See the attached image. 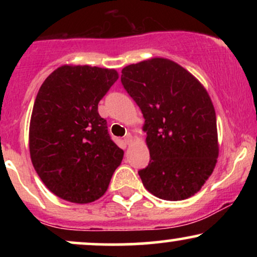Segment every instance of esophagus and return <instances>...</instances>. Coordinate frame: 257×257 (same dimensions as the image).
I'll list each match as a JSON object with an SVG mask.
<instances>
[{"instance_id": "1", "label": "esophagus", "mask_w": 257, "mask_h": 257, "mask_svg": "<svg viewBox=\"0 0 257 257\" xmlns=\"http://www.w3.org/2000/svg\"><path fill=\"white\" fill-rule=\"evenodd\" d=\"M123 141H124L126 145H131V143H132V135H131V134H126L125 137H124V139H123Z\"/></svg>"}]
</instances>
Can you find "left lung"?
Masks as SVG:
<instances>
[{
    "label": "left lung",
    "mask_w": 257,
    "mask_h": 257,
    "mask_svg": "<svg viewBox=\"0 0 257 257\" xmlns=\"http://www.w3.org/2000/svg\"><path fill=\"white\" fill-rule=\"evenodd\" d=\"M120 81L145 118L150 163L139 170L144 186L164 200L192 197L219 156L216 114L208 91L187 70L164 58L128 65Z\"/></svg>",
    "instance_id": "1"
}]
</instances>
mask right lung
<instances>
[{"mask_svg":"<svg viewBox=\"0 0 257 257\" xmlns=\"http://www.w3.org/2000/svg\"><path fill=\"white\" fill-rule=\"evenodd\" d=\"M118 79L113 69L63 65L38 90L29 147L32 166L51 192L85 204L104 196L123 159L111 140L99 101Z\"/></svg>","mask_w":257,"mask_h":257,"instance_id":"obj_1","label":"right lung"}]
</instances>
